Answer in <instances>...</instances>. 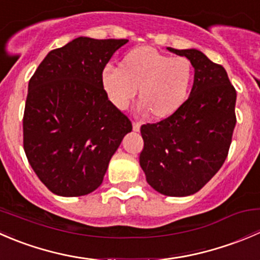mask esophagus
Returning a JSON list of instances; mask_svg holds the SVG:
<instances>
[{"mask_svg":"<svg viewBox=\"0 0 260 260\" xmlns=\"http://www.w3.org/2000/svg\"><path fill=\"white\" fill-rule=\"evenodd\" d=\"M141 125H142V123H141L140 120H135V122H133V131L138 132V131H140V128H141Z\"/></svg>","mask_w":260,"mask_h":260,"instance_id":"34e87169","label":"esophagus"}]
</instances>
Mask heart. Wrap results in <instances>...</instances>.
Wrapping results in <instances>:
<instances>
[{
    "instance_id": "1",
    "label": "heart",
    "mask_w": 260,
    "mask_h": 260,
    "mask_svg": "<svg viewBox=\"0 0 260 260\" xmlns=\"http://www.w3.org/2000/svg\"><path fill=\"white\" fill-rule=\"evenodd\" d=\"M192 78L193 68L187 57H172L149 46L133 49L123 59V67L108 64L102 73L104 90L117 108H127L140 88L142 109H149L157 118L180 108Z\"/></svg>"
}]
</instances>
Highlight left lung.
I'll return each mask as SVG.
<instances>
[{
  "instance_id": "1",
  "label": "left lung",
  "mask_w": 260,
  "mask_h": 260,
  "mask_svg": "<svg viewBox=\"0 0 260 260\" xmlns=\"http://www.w3.org/2000/svg\"><path fill=\"white\" fill-rule=\"evenodd\" d=\"M167 50L190 60L193 85L176 112L141 127L140 165L157 192L180 198L203 188L226 159L237 123V91L226 70L199 50Z\"/></svg>"
}]
</instances>
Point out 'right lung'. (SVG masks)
<instances>
[{
	"label": "right lung",
	"instance_id": "right-lung-1",
	"mask_svg": "<svg viewBox=\"0 0 260 260\" xmlns=\"http://www.w3.org/2000/svg\"><path fill=\"white\" fill-rule=\"evenodd\" d=\"M128 40L74 39L51 50L28 81L23 149L41 182L59 196H83L103 182L132 123L108 99L102 73Z\"/></svg>",
	"mask_w": 260,
	"mask_h": 260
}]
</instances>
